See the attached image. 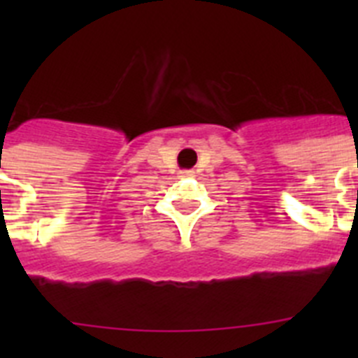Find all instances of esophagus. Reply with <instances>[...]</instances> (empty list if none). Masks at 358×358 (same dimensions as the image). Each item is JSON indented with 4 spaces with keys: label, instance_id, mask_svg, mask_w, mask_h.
<instances>
[{
    "label": "esophagus",
    "instance_id": "obj_1",
    "mask_svg": "<svg viewBox=\"0 0 358 358\" xmlns=\"http://www.w3.org/2000/svg\"><path fill=\"white\" fill-rule=\"evenodd\" d=\"M181 176L182 177H188V176H192V172H181Z\"/></svg>",
    "mask_w": 358,
    "mask_h": 358
}]
</instances>
